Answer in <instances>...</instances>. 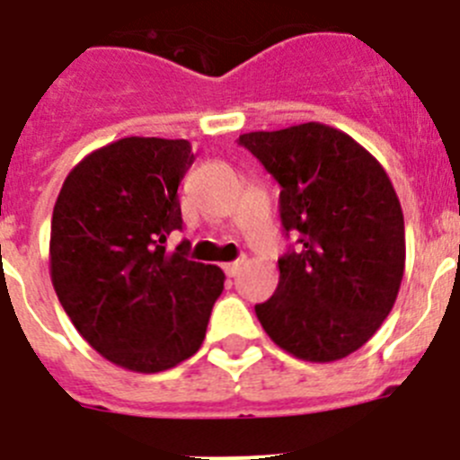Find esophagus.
Returning a JSON list of instances; mask_svg holds the SVG:
<instances>
[{"label":"esophagus","mask_w":460,"mask_h":460,"mask_svg":"<svg viewBox=\"0 0 460 460\" xmlns=\"http://www.w3.org/2000/svg\"><path fill=\"white\" fill-rule=\"evenodd\" d=\"M242 267H243V260H234V262L223 264V271H226L230 278H234V276H237L239 269H242Z\"/></svg>","instance_id":"esophagus-1"}]
</instances>
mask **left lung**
I'll return each mask as SVG.
<instances>
[{
    "label": "left lung",
    "mask_w": 460,
    "mask_h": 460,
    "mask_svg": "<svg viewBox=\"0 0 460 460\" xmlns=\"http://www.w3.org/2000/svg\"><path fill=\"white\" fill-rule=\"evenodd\" d=\"M280 184V218L296 251L278 260L280 280L255 305L264 332L307 362L358 351L397 301L406 233L385 168L356 138L323 123L239 137Z\"/></svg>",
    "instance_id": "1"
}]
</instances>
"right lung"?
I'll return each mask as SVG.
<instances>
[{"instance_id":"right-lung-1","label":"right lung","mask_w":460,"mask_h":460,"mask_svg":"<svg viewBox=\"0 0 460 460\" xmlns=\"http://www.w3.org/2000/svg\"><path fill=\"white\" fill-rule=\"evenodd\" d=\"M184 138L125 137L93 150L58 191L49 276L79 335L118 367L157 374L191 358L226 273L168 252L182 227Z\"/></svg>"}]
</instances>
